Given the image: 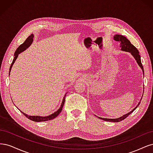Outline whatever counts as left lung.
I'll return each instance as SVG.
<instances>
[{
  "instance_id": "obj_1",
  "label": "left lung",
  "mask_w": 153,
  "mask_h": 153,
  "mask_svg": "<svg viewBox=\"0 0 153 153\" xmlns=\"http://www.w3.org/2000/svg\"><path fill=\"white\" fill-rule=\"evenodd\" d=\"M114 38L115 41H119L120 47H121V50L126 51V52H129L133 55V56L135 57V59H136V61H137L138 64L142 68L143 73V66H142V62H141L140 55H139V52H138V50L137 49V48L135 47V46H133L131 43L130 41H129L126 38V37H124L123 36L116 34V35L114 36ZM140 101L139 103H138V105L136 106V107L134 108L132 111H131L130 112L128 113L127 114L124 115L123 116L119 117V118H117V119H106V118H101V117H99V118L101 119L104 120V121H109V122H119V121H123V120H124V119H126L128 116V115H130L133 112V111L137 108V106L140 105Z\"/></svg>"
}]
</instances>
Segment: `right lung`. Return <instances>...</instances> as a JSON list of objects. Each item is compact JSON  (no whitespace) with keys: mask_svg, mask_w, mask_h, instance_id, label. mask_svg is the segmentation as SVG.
<instances>
[{"mask_svg":"<svg viewBox=\"0 0 153 153\" xmlns=\"http://www.w3.org/2000/svg\"><path fill=\"white\" fill-rule=\"evenodd\" d=\"M33 38H34V35H33V34H32L31 35H30V36L28 37V38H27L26 39V40L24 41V43H22L21 45H20V47L16 49V52H15V57H14V59H13V62H12L11 65V66H10V73L11 69V68H12V66H13V65L14 62H15L16 58H17L18 56V54L20 53L21 52H22L23 51L25 50L27 48H28V47H29V46H30V45L32 44V41H33ZM66 94H65V96H64V98H63V100H62V102L61 107L59 108V109L57 111V112H54V113L52 114V115H48V116H46V117H41V116H30V115H27V114H25L24 113V112H22L23 113V114H24L26 117H27L29 119L31 120V121H35V122H41V121H50V120H52V119H53L56 117L57 116V115H58L61 112V111H62V107H63L64 104V102H65V97H66Z\"/></svg>","mask_w":153,"mask_h":153,"instance_id":"obj_1","label":"right lung"}]
</instances>
